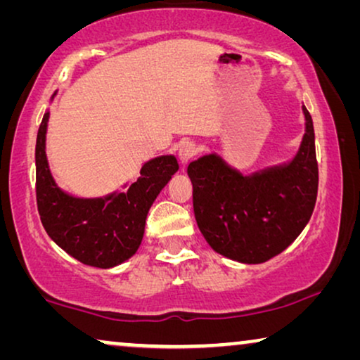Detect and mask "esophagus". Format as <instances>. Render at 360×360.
I'll return each mask as SVG.
<instances>
[{"label":"esophagus","instance_id":"esophagus-1","mask_svg":"<svg viewBox=\"0 0 360 360\" xmlns=\"http://www.w3.org/2000/svg\"><path fill=\"white\" fill-rule=\"evenodd\" d=\"M196 152H198V147H196L193 142H184L179 149V159L181 164H188V162L196 155Z\"/></svg>","mask_w":360,"mask_h":360}]
</instances>
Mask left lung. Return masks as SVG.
Segmentation results:
<instances>
[{"instance_id": "left-lung-1", "label": "left lung", "mask_w": 360, "mask_h": 360, "mask_svg": "<svg viewBox=\"0 0 360 360\" xmlns=\"http://www.w3.org/2000/svg\"><path fill=\"white\" fill-rule=\"evenodd\" d=\"M287 164L243 175L218 154L188 165L196 224L211 249L243 264H262L288 248L311 218L318 195L313 120Z\"/></svg>"}]
</instances>
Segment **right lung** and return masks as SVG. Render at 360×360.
<instances>
[{
	"label": "right lung",
	"instance_id": "obj_1",
	"mask_svg": "<svg viewBox=\"0 0 360 360\" xmlns=\"http://www.w3.org/2000/svg\"><path fill=\"white\" fill-rule=\"evenodd\" d=\"M53 98V96H52ZM49 111L36 142V196L44 229L58 248L91 267L111 269L132 257L144 236L152 203L179 170L174 155L146 162L141 176L127 190L103 198H77L60 190L46 155Z\"/></svg>",
	"mask_w": 360,
	"mask_h": 360
}]
</instances>
